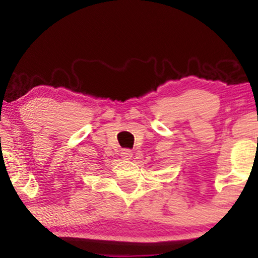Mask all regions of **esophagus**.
I'll return each mask as SVG.
<instances>
[{
    "label": "esophagus",
    "mask_w": 258,
    "mask_h": 258,
    "mask_svg": "<svg viewBox=\"0 0 258 258\" xmlns=\"http://www.w3.org/2000/svg\"><path fill=\"white\" fill-rule=\"evenodd\" d=\"M121 158L123 160H130L132 158V152L128 149H123L122 152H121Z\"/></svg>",
    "instance_id": "obj_1"
}]
</instances>
